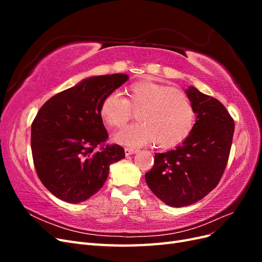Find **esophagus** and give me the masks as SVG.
I'll return each mask as SVG.
<instances>
[{
    "mask_svg": "<svg viewBox=\"0 0 262 262\" xmlns=\"http://www.w3.org/2000/svg\"><path fill=\"white\" fill-rule=\"evenodd\" d=\"M124 153H125L126 156H129V155H132L134 153H137V149L136 148H132V147H125L124 148Z\"/></svg>",
    "mask_w": 262,
    "mask_h": 262,
    "instance_id": "1",
    "label": "esophagus"
}]
</instances>
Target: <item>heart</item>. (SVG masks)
<instances>
[{
  "label": "heart",
  "mask_w": 262,
  "mask_h": 262,
  "mask_svg": "<svg viewBox=\"0 0 262 262\" xmlns=\"http://www.w3.org/2000/svg\"><path fill=\"white\" fill-rule=\"evenodd\" d=\"M126 98L110 93L102 98L99 115L110 128H121L139 112L141 121L125 126L116 141L128 146H140L150 142L160 148L175 147L191 132L194 109L188 95L180 90L153 81H142L125 90Z\"/></svg>",
  "instance_id": "1"
}]
</instances>
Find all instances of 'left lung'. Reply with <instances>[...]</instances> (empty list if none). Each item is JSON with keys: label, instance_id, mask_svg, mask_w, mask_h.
Wrapping results in <instances>:
<instances>
[{"label": "left lung", "instance_id": "8db88e82", "mask_svg": "<svg viewBox=\"0 0 262 262\" xmlns=\"http://www.w3.org/2000/svg\"><path fill=\"white\" fill-rule=\"evenodd\" d=\"M196 121L184 143L156 153L154 166L145 173L153 193L170 207L180 208L201 200L217 186L228 162L234 119L224 105L189 87Z\"/></svg>", "mask_w": 262, "mask_h": 262}]
</instances>
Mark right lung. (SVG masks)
<instances>
[{
  "label": "right lung",
  "mask_w": 262,
  "mask_h": 262,
  "mask_svg": "<svg viewBox=\"0 0 262 262\" xmlns=\"http://www.w3.org/2000/svg\"><path fill=\"white\" fill-rule=\"evenodd\" d=\"M129 76L90 77L54 95L31 123V153L42 185L59 199L80 203L104 186L109 166L124 158V148L108 144L99 115L106 95Z\"/></svg>",
  "instance_id": "obj_1"
}]
</instances>
